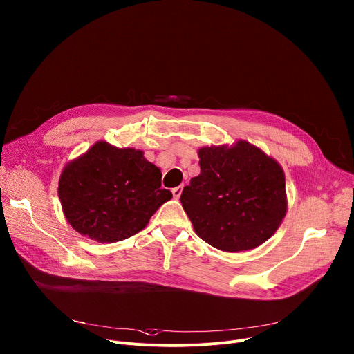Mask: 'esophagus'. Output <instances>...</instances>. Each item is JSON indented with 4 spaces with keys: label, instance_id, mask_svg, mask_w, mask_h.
<instances>
[{
    "label": "esophagus",
    "instance_id": "esophagus-1",
    "mask_svg": "<svg viewBox=\"0 0 354 354\" xmlns=\"http://www.w3.org/2000/svg\"><path fill=\"white\" fill-rule=\"evenodd\" d=\"M182 189H183V186H176V187L172 189V195H174L175 199H179V196L182 194Z\"/></svg>",
    "mask_w": 354,
    "mask_h": 354
}]
</instances>
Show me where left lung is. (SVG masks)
Masks as SVG:
<instances>
[{"label": "left lung", "mask_w": 354, "mask_h": 354, "mask_svg": "<svg viewBox=\"0 0 354 354\" xmlns=\"http://www.w3.org/2000/svg\"><path fill=\"white\" fill-rule=\"evenodd\" d=\"M198 153L201 174L180 195L196 234L229 252L268 240L286 213L285 175L277 160L243 140Z\"/></svg>", "instance_id": "obj_1"}]
</instances>
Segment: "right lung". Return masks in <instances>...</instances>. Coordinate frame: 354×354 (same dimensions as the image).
<instances>
[{
	"label": "right lung",
	"instance_id": "right-lung-1",
	"mask_svg": "<svg viewBox=\"0 0 354 354\" xmlns=\"http://www.w3.org/2000/svg\"><path fill=\"white\" fill-rule=\"evenodd\" d=\"M159 168L142 151L94 144L63 169L59 199L71 226L100 243H115L142 230L172 198L160 189Z\"/></svg>",
	"mask_w": 354,
	"mask_h": 354
}]
</instances>
